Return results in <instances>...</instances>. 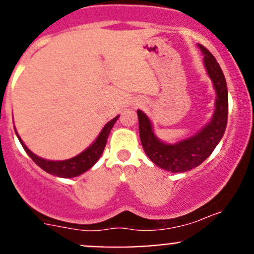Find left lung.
I'll list each match as a JSON object with an SVG mask.
<instances>
[{"instance_id": "1", "label": "left lung", "mask_w": 254, "mask_h": 254, "mask_svg": "<svg viewBox=\"0 0 254 254\" xmlns=\"http://www.w3.org/2000/svg\"><path fill=\"white\" fill-rule=\"evenodd\" d=\"M204 55V67L212 82L216 99L212 117L196 134L184 140L170 143L156 136L150 118L142 111H137L139 132L143 151L155 165L172 173L187 172L198 167L211 155L222 139L229 114V93L221 67L216 59L203 45L198 44Z\"/></svg>"}]
</instances>
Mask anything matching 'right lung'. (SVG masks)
Segmentation results:
<instances>
[{
    "instance_id": "right-lung-1",
    "label": "right lung",
    "mask_w": 254,
    "mask_h": 254,
    "mask_svg": "<svg viewBox=\"0 0 254 254\" xmlns=\"http://www.w3.org/2000/svg\"><path fill=\"white\" fill-rule=\"evenodd\" d=\"M119 115H117L115 118H113L111 122L107 123L104 125V127L102 129V131L99 132V135L97 136V139L94 140L88 147L84 151H82L81 153H78L77 156L72 158H68V160L64 161H50L45 160V158L39 157L35 153H33L29 148L25 146V143L22 141L20 136L16 131V135L19 140V142L22 143L23 148L25 150V152L28 153L30 158L39 166L42 170H44L45 172L50 173V175L61 177V178H72V177H77L82 173H84L86 171H88L97 161L99 160V157L103 153L104 147H106L107 139H108L109 134H111L112 127H114L115 122L118 120ZM16 130V127H14Z\"/></svg>"
}]
</instances>
